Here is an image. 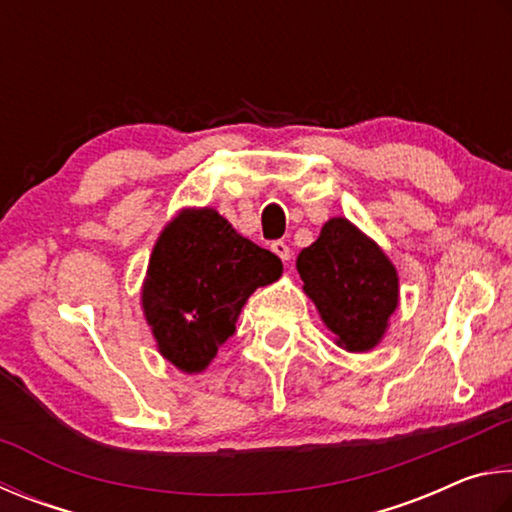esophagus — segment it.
Segmentation results:
<instances>
[{
	"instance_id": "1",
	"label": "esophagus",
	"mask_w": 512,
	"mask_h": 512,
	"mask_svg": "<svg viewBox=\"0 0 512 512\" xmlns=\"http://www.w3.org/2000/svg\"><path fill=\"white\" fill-rule=\"evenodd\" d=\"M272 251L281 258V261H290V258H292V251H290L288 245H285L283 240H274L272 242Z\"/></svg>"
}]
</instances>
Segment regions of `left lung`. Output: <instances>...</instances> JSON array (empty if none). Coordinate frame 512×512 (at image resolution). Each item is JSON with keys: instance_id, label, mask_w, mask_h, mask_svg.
Instances as JSON below:
<instances>
[{"instance_id": "1", "label": "left lung", "mask_w": 512, "mask_h": 512, "mask_svg": "<svg viewBox=\"0 0 512 512\" xmlns=\"http://www.w3.org/2000/svg\"><path fill=\"white\" fill-rule=\"evenodd\" d=\"M297 270L337 346L366 353L380 344L398 308V272L378 242L346 218H333L301 249Z\"/></svg>"}]
</instances>
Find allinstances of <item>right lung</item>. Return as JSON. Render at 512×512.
Listing matches in <instances>:
<instances>
[{
    "mask_svg": "<svg viewBox=\"0 0 512 512\" xmlns=\"http://www.w3.org/2000/svg\"><path fill=\"white\" fill-rule=\"evenodd\" d=\"M281 272L279 256L242 238L215 209H184L157 238L141 290L159 353L179 371L202 373L236 333L251 292Z\"/></svg>",
    "mask_w": 512,
    "mask_h": 512,
    "instance_id": "right-lung-1",
    "label": "right lung"
}]
</instances>
